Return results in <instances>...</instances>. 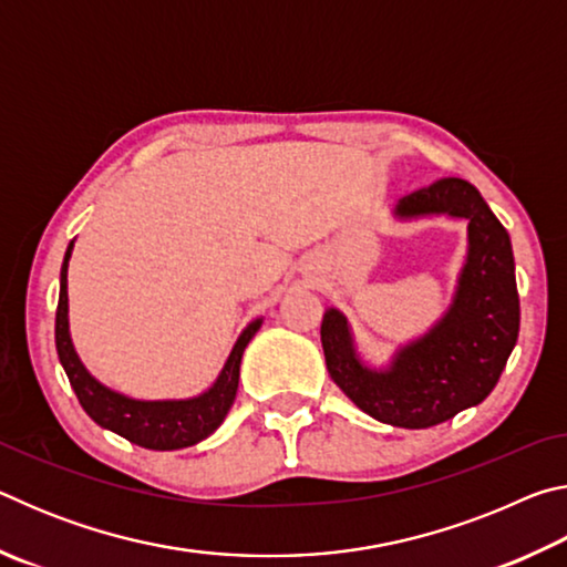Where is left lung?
Here are the masks:
<instances>
[{
	"mask_svg": "<svg viewBox=\"0 0 567 567\" xmlns=\"http://www.w3.org/2000/svg\"><path fill=\"white\" fill-rule=\"evenodd\" d=\"M402 219L450 215L467 219V260L455 300L425 338L400 348L388 370L354 352L348 320L330 307L320 338L328 372L370 417L395 427H433L491 395L520 330L511 235L465 179L445 177L402 197Z\"/></svg>",
	"mask_w": 567,
	"mask_h": 567,
	"instance_id": "8db88e82",
	"label": "left lung"
}]
</instances>
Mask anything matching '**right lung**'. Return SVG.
Listing matches in <instances>:
<instances>
[{"mask_svg":"<svg viewBox=\"0 0 567 567\" xmlns=\"http://www.w3.org/2000/svg\"><path fill=\"white\" fill-rule=\"evenodd\" d=\"M70 243L64 252L62 272H60V302H56V320H54V342L56 354L70 378L76 400L84 412L97 422V425L112 430L130 443L147 447V450H179L189 447L213 435L223 425L225 415L233 408L239 382V362L247 342L260 330L262 320L249 322L245 332L239 334L233 352L225 362L223 372L215 380V385L207 392L189 400H132L120 392L104 388L102 382L94 380L87 368L80 362L70 338V318H66V265L72 257Z\"/></svg>","mask_w":567,"mask_h":567,"instance_id":"obj_1","label":"right lung"}]
</instances>
